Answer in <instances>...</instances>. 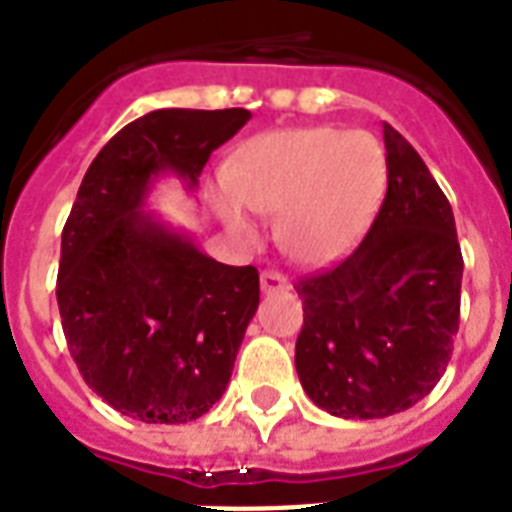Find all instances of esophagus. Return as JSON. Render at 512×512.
Instances as JSON below:
<instances>
[{
  "mask_svg": "<svg viewBox=\"0 0 512 512\" xmlns=\"http://www.w3.org/2000/svg\"><path fill=\"white\" fill-rule=\"evenodd\" d=\"M260 286H263V292H286V289H292L289 284V278L281 276L278 270H263V276H260Z\"/></svg>",
  "mask_w": 512,
  "mask_h": 512,
  "instance_id": "1",
  "label": "esophagus"
}]
</instances>
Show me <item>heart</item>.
I'll use <instances>...</instances> for the list:
<instances>
[{"mask_svg":"<svg viewBox=\"0 0 512 512\" xmlns=\"http://www.w3.org/2000/svg\"><path fill=\"white\" fill-rule=\"evenodd\" d=\"M215 207L252 239L255 213H281V242L299 260L334 263L371 226L386 191V152L368 131L286 128L244 144L226 168Z\"/></svg>","mask_w":512,"mask_h":512,"instance_id":"heart-1","label":"heart"}]
</instances>
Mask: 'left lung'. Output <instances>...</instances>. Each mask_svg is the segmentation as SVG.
<instances>
[{"label":"left lung","instance_id":"8db88e82","mask_svg":"<svg viewBox=\"0 0 512 512\" xmlns=\"http://www.w3.org/2000/svg\"><path fill=\"white\" fill-rule=\"evenodd\" d=\"M386 197L360 247L302 278L294 365L336 418H386L421 402L447 371L460 326L455 215L426 162L384 123Z\"/></svg>","mask_w":512,"mask_h":512}]
</instances>
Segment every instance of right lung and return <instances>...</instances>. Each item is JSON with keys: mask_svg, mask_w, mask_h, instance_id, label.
I'll list each match as a JSON object with an SVG mask.
<instances>
[{"mask_svg": "<svg viewBox=\"0 0 512 512\" xmlns=\"http://www.w3.org/2000/svg\"><path fill=\"white\" fill-rule=\"evenodd\" d=\"M249 110H155L107 141L62 228L57 305L89 389L144 423H189L223 397L260 302L255 265H223L144 213L152 178L194 189Z\"/></svg>", "mask_w": 512, "mask_h": 512, "instance_id": "right-lung-1", "label": "right lung"}]
</instances>
